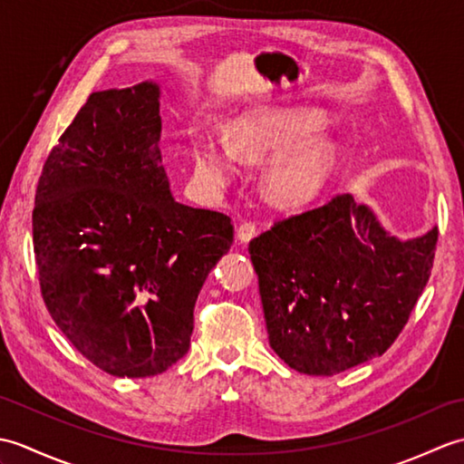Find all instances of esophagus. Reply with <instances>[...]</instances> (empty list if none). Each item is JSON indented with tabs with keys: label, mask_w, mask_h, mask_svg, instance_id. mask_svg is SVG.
Here are the masks:
<instances>
[{
	"label": "esophagus",
	"mask_w": 464,
	"mask_h": 464,
	"mask_svg": "<svg viewBox=\"0 0 464 464\" xmlns=\"http://www.w3.org/2000/svg\"><path fill=\"white\" fill-rule=\"evenodd\" d=\"M255 235H257V225L251 221H245L237 227V241L239 243H249Z\"/></svg>",
	"instance_id": "obj_1"
}]
</instances>
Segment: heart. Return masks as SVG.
<instances>
[{
    "mask_svg": "<svg viewBox=\"0 0 464 464\" xmlns=\"http://www.w3.org/2000/svg\"><path fill=\"white\" fill-rule=\"evenodd\" d=\"M323 125L317 115L277 111L239 121L229 140L199 131L193 140V181L207 195H219L237 177L239 157L265 160L275 155L263 177L265 193L277 205L307 203L337 165V147L327 140H313Z\"/></svg>",
    "mask_w": 464,
    "mask_h": 464,
    "instance_id": "1",
    "label": "heart"
}]
</instances>
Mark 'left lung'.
Segmentation results:
<instances>
[{
	"instance_id": "1",
	"label": "left lung",
	"mask_w": 464,
	"mask_h": 464,
	"mask_svg": "<svg viewBox=\"0 0 464 464\" xmlns=\"http://www.w3.org/2000/svg\"><path fill=\"white\" fill-rule=\"evenodd\" d=\"M439 229L401 241L344 193L249 243L269 344L291 369L331 377L381 357L430 277Z\"/></svg>"
}]
</instances>
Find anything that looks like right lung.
Segmentation results:
<instances>
[{"label": "right lung", "mask_w": 464, "mask_h": 464, "mask_svg": "<svg viewBox=\"0 0 464 464\" xmlns=\"http://www.w3.org/2000/svg\"><path fill=\"white\" fill-rule=\"evenodd\" d=\"M160 97L155 82L92 93L35 191L45 307L113 377H153L189 351L197 295L233 243L229 217L171 195Z\"/></svg>", "instance_id": "obj_1"}]
</instances>
